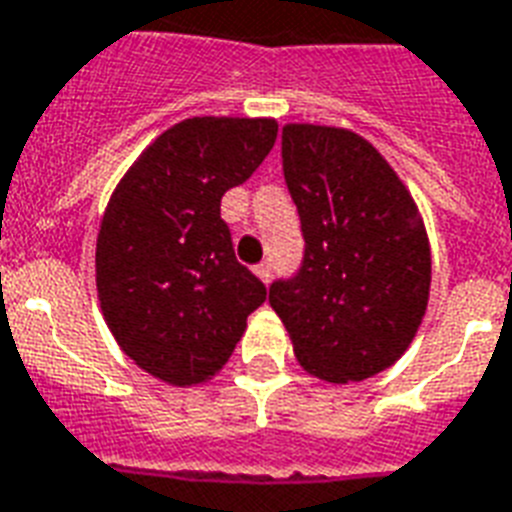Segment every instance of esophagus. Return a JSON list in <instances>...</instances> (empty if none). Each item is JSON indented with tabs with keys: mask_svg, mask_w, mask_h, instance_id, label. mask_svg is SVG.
Segmentation results:
<instances>
[{
	"mask_svg": "<svg viewBox=\"0 0 512 512\" xmlns=\"http://www.w3.org/2000/svg\"><path fill=\"white\" fill-rule=\"evenodd\" d=\"M253 272H256V278H259L261 283H270V280H272V264H270V261H261V264H256V267H253Z\"/></svg>",
	"mask_w": 512,
	"mask_h": 512,
	"instance_id": "obj_1",
	"label": "esophagus"
}]
</instances>
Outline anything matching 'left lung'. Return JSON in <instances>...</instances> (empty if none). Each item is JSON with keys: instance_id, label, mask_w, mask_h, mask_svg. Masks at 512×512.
<instances>
[{"instance_id": "1", "label": "left lung", "mask_w": 512, "mask_h": 512, "mask_svg": "<svg viewBox=\"0 0 512 512\" xmlns=\"http://www.w3.org/2000/svg\"><path fill=\"white\" fill-rule=\"evenodd\" d=\"M283 175L305 261L270 305L294 356L334 386L388 370L413 343L432 283L424 218L378 148L351 129L283 126Z\"/></svg>"}]
</instances>
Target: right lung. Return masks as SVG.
Returning <instances> with one entry per match:
<instances>
[{
	"label": "right lung",
	"mask_w": 512,
	"mask_h": 512,
	"mask_svg": "<svg viewBox=\"0 0 512 512\" xmlns=\"http://www.w3.org/2000/svg\"><path fill=\"white\" fill-rule=\"evenodd\" d=\"M275 118H186L126 169L96 234V294L129 359L197 386L232 356L267 288L234 259L221 197L251 178Z\"/></svg>",
	"instance_id": "add662e5"
}]
</instances>
